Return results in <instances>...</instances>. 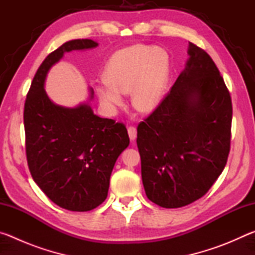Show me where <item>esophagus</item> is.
I'll list each match as a JSON object with an SVG mask.
<instances>
[{
	"mask_svg": "<svg viewBox=\"0 0 255 255\" xmlns=\"http://www.w3.org/2000/svg\"><path fill=\"white\" fill-rule=\"evenodd\" d=\"M128 135H129V138H130V140L133 141L137 137V129L133 126L128 127Z\"/></svg>",
	"mask_w": 255,
	"mask_h": 255,
	"instance_id": "esophagus-1",
	"label": "esophagus"
}]
</instances>
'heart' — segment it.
<instances>
[{"mask_svg":"<svg viewBox=\"0 0 255 255\" xmlns=\"http://www.w3.org/2000/svg\"><path fill=\"white\" fill-rule=\"evenodd\" d=\"M106 80L97 86L100 101L108 108L124 105V94L131 92V105L141 114H150L165 97L170 79L169 57L153 46L135 45L109 59Z\"/></svg>","mask_w":255,"mask_h":255,"instance_id":"obj_1","label":"heart"}]
</instances>
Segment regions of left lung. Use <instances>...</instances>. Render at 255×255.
<instances>
[{
  "instance_id": "obj_1",
  "label": "left lung",
  "mask_w": 255,
  "mask_h": 255,
  "mask_svg": "<svg viewBox=\"0 0 255 255\" xmlns=\"http://www.w3.org/2000/svg\"><path fill=\"white\" fill-rule=\"evenodd\" d=\"M189 59L161 105L137 127L150 201L180 208L205 196L226 165L232 100L214 60L189 42Z\"/></svg>"
}]
</instances>
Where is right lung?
Instances as JSON below:
<instances>
[{
	"label": "right lung",
	"mask_w": 255,
	"mask_h": 255,
	"mask_svg": "<svg viewBox=\"0 0 255 255\" xmlns=\"http://www.w3.org/2000/svg\"><path fill=\"white\" fill-rule=\"evenodd\" d=\"M98 46L91 39L67 41L45 58L24 103L25 153L30 173L45 195L71 211H89L106 200L110 175L129 145L122 123L100 118L88 103L65 108L50 100L45 80L50 67L72 50ZM90 89V100L93 99Z\"/></svg>",
	"instance_id": "obj_1"
}]
</instances>
